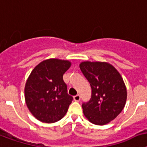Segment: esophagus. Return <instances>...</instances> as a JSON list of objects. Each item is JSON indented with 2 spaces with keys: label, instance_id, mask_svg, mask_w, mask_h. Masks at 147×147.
Instances as JSON below:
<instances>
[{
  "label": "esophagus",
  "instance_id": "1",
  "mask_svg": "<svg viewBox=\"0 0 147 147\" xmlns=\"http://www.w3.org/2000/svg\"><path fill=\"white\" fill-rule=\"evenodd\" d=\"M80 99H81V96H80V95H78V94L75 95V96H74V100H75V101H79Z\"/></svg>",
  "mask_w": 147,
  "mask_h": 147
}]
</instances>
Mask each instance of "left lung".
Listing matches in <instances>:
<instances>
[{"label":"left lung","mask_w":147,"mask_h":147,"mask_svg":"<svg viewBox=\"0 0 147 147\" xmlns=\"http://www.w3.org/2000/svg\"><path fill=\"white\" fill-rule=\"evenodd\" d=\"M80 69L90 84V100L82 104L84 114L91 123L104 125L118 115L124 108L127 89L114 66L105 62L85 61Z\"/></svg>","instance_id":"obj_1"}]
</instances>
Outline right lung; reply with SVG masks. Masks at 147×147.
Returning a JSON list of instances; mask_svg holds the SVG:
<instances>
[{
	"instance_id": "add662e5",
	"label": "right lung",
	"mask_w": 147,
	"mask_h": 147,
	"mask_svg": "<svg viewBox=\"0 0 147 147\" xmlns=\"http://www.w3.org/2000/svg\"><path fill=\"white\" fill-rule=\"evenodd\" d=\"M71 63L48 59L35 66L25 86V100L32 114L44 123H54L66 115L73 97L67 93L63 75Z\"/></svg>"
}]
</instances>
